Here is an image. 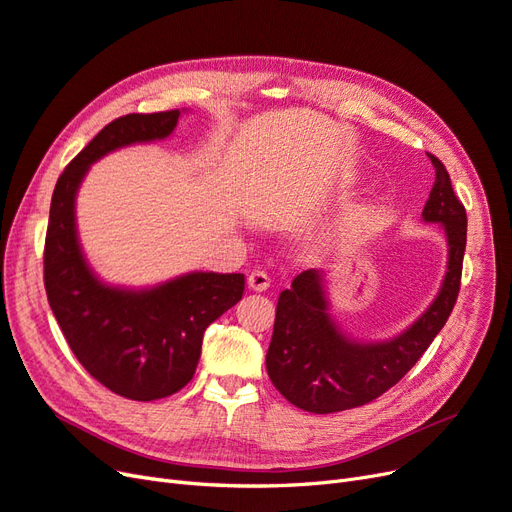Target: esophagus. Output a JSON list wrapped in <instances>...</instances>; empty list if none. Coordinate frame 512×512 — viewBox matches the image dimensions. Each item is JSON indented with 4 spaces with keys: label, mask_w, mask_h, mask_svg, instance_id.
<instances>
[{
    "label": "esophagus",
    "mask_w": 512,
    "mask_h": 512,
    "mask_svg": "<svg viewBox=\"0 0 512 512\" xmlns=\"http://www.w3.org/2000/svg\"><path fill=\"white\" fill-rule=\"evenodd\" d=\"M246 285H249V289L261 293V291H266L270 287V276L266 272L255 270V272L249 274V278H246Z\"/></svg>",
    "instance_id": "34e87169"
}]
</instances>
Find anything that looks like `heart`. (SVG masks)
Returning a JSON list of instances; mask_svg holds the SVG:
<instances>
[{
    "instance_id": "obj_1",
    "label": "heart",
    "mask_w": 512,
    "mask_h": 512,
    "mask_svg": "<svg viewBox=\"0 0 512 512\" xmlns=\"http://www.w3.org/2000/svg\"><path fill=\"white\" fill-rule=\"evenodd\" d=\"M377 213H380V211H375V208H369V211H365V213H361V215H356L354 221H352L350 230H352V232L363 230V227H367L369 223H373V221L377 219Z\"/></svg>"
}]
</instances>
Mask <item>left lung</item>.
I'll return each instance as SVG.
<instances>
[{"label":"left lung","instance_id":"1","mask_svg":"<svg viewBox=\"0 0 512 512\" xmlns=\"http://www.w3.org/2000/svg\"><path fill=\"white\" fill-rule=\"evenodd\" d=\"M434 185L422 211L443 225L449 257L439 295L411 327L386 342H356L329 314L323 270H306L278 297L266 367L272 384L295 407L335 413L371 403L420 361L456 306L466 249V211L437 156Z\"/></svg>","mask_w":512,"mask_h":512}]
</instances>
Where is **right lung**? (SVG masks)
I'll return each instance as SVG.
<instances>
[{"label":"right lung","mask_w":512,"mask_h":512,"mask_svg":"<svg viewBox=\"0 0 512 512\" xmlns=\"http://www.w3.org/2000/svg\"><path fill=\"white\" fill-rule=\"evenodd\" d=\"M181 111L128 113L109 122L56 181L44 246L48 304L82 367L130 401H156L192 380L206 327L236 306L244 274L189 272L151 289L101 282L82 253L75 194L92 162L132 143L166 139Z\"/></svg>","instance_id":"add662e5"}]
</instances>
